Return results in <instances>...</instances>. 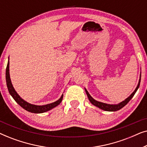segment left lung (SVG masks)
<instances>
[{
  "label": "left lung",
  "mask_w": 147,
  "mask_h": 147,
  "mask_svg": "<svg viewBox=\"0 0 147 147\" xmlns=\"http://www.w3.org/2000/svg\"><path fill=\"white\" fill-rule=\"evenodd\" d=\"M140 78H141V74H140V79H139V82H138V86L136 88V89L134 91L132 92V94L130 95L129 97H128L125 100H124L123 102H120V103L118 104H105V103H102V102H98V101H96L90 95V94L88 93V92L87 90H86V94H87L88 98H89V100L90 101V102L93 104V105L97 106L100 109L103 110H105V111H110V112H114V111H117V110H119L121 109L122 108H123L124 106L126 105V104H128V102L130 101V100L132 99V98L133 97L134 94H135L136 92L137 91L138 88H139V86H140Z\"/></svg>",
  "instance_id": "left-lung-1"
}]
</instances>
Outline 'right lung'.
<instances>
[{"label": "right lung", "instance_id": "add662e5", "mask_svg": "<svg viewBox=\"0 0 147 147\" xmlns=\"http://www.w3.org/2000/svg\"><path fill=\"white\" fill-rule=\"evenodd\" d=\"M6 82H7V86L9 90V92L12 97L14 98V100L21 106L22 108L24 109L27 110L32 113H43V112H47L48 110H50L52 108H55V106L61 103L63 99V95L61 96V98H59L57 101L55 102H53L51 104H47V105H43V106H37V105H33V104H31L28 103L25 100H23L22 98L19 96V94L17 93V92L15 91L14 89L13 85H12L11 78H10V74H9V61L7 63V69H6Z\"/></svg>", "mask_w": 147, "mask_h": 147}]
</instances>
